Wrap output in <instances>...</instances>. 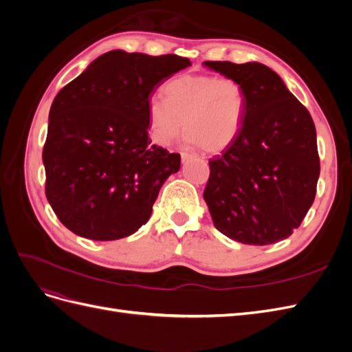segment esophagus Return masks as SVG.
I'll use <instances>...</instances> for the list:
<instances>
[{
  "label": "esophagus",
  "mask_w": 352,
  "mask_h": 352,
  "mask_svg": "<svg viewBox=\"0 0 352 352\" xmlns=\"http://www.w3.org/2000/svg\"><path fill=\"white\" fill-rule=\"evenodd\" d=\"M180 157H182V163H188L189 160H192L195 155L190 153H180Z\"/></svg>",
  "instance_id": "obj_1"
}]
</instances>
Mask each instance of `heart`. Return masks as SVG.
Instances as JSON below:
<instances>
[{"label":"heart","instance_id":"obj_1","mask_svg":"<svg viewBox=\"0 0 352 352\" xmlns=\"http://www.w3.org/2000/svg\"><path fill=\"white\" fill-rule=\"evenodd\" d=\"M164 98L146 102L148 131L160 145L172 144L180 131L189 145L220 153L235 142L247 116V95L233 78L182 74L164 85Z\"/></svg>","mask_w":352,"mask_h":352}]
</instances>
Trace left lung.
<instances>
[{
  "mask_svg": "<svg viewBox=\"0 0 352 352\" xmlns=\"http://www.w3.org/2000/svg\"><path fill=\"white\" fill-rule=\"evenodd\" d=\"M247 95L239 136L211 158L204 190L212 223L228 238L269 245L292 235L314 197L320 160L310 113L261 63L204 61Z\"/></svg>",
  "mask_w": 352,
  "mask_h": 352,
  "instance_id": "8db88e82",
  "label": "left lung"
}]
</instances>
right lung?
Returning a JSON list of instances; mask_svg holds the SVG:
<instances>
[{"label":"right lung","mask_w":352,"mask_h":352,"mask_svg":"<svg viewBox=\"0 0 352 352\" xmlns=\"http://www.w3.org/2000/svg\"><path fill=\"white\" fill-rule=\"evenodd\" d=\"M190 61L113 50L95 58L52 101L42 151L45 195L79 236L114 241L148 221L180 155L151 145L146 102Z\"/></svg>","instance_id":"1"}]
</instances>
